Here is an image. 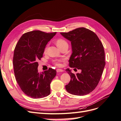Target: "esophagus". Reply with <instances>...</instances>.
<instances>
[{
    "mask_svg": "<svg viewBox=\"0 0 121 121\" xmlns=\"http://www.w3.org/2000/svg\"><path fill=\"white\" fill-rule=\"evenodd\" d=\"M64 71V70L63 69H56V72H58V73H59V72H63Z\"/></svg>",
    "mask_w": 121,
    "mask_h": 121,
    "instance_id": "1",
    "label": "esophagus"
}]
</instances>
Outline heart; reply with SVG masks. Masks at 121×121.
<instances>
[{"label": "heart", "mask_w": 121, "mask_h": 121, "mask_svg": "<svg viewBox=\"0 0 121 121\" xmlns=\"http://www.w3.org/2000/svg\"><path fill=\"white\" fill-rule=\"evenodd\" d=\"M56 43L57 45L60 48L61 47H62L63 46L65 45V44H68V43L67 42L65 41V40L63 39H58L56 40ZM47 49H48V46H46L45 49H44V52L46 53L47 52ZM63 60V59H59V60H55L54 61V63L57 66H60V62Z\"/></svg>", "instance_id": "b5f03b06"}]
</instances>
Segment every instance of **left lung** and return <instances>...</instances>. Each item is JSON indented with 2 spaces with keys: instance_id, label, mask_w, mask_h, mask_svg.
Returning <instances> with one entry per match:
<instances>
[{
  "instance_id": "obj_1",
  "label": "left lung",
  "mask_w": 121,
  "mask_h": 121,
  "mask_svg": "<svg viewBox=\"0 0 121 121\" xmlns=\"http://www.w3.org/2000/svg\"><path fill=\"white\" fill-rule=\"evenodd\" d=\"M60 34L71 42L73 52L69 60V67L81 70L75 75L71 69H66L71 80L65 89L75 95L89 94L98 85L105 66L103 45L93 32L84 27Z\"/></svg>"
}]
</instances>
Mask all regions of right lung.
<instances>
[{"mask_svg":"<svg viewBox=\"0 0 121 121\" xmlns=\"http://www.w3.org/2000/svg\"><path fill=\"white\" fill-rule=\"evenodd\" d=\"M56 32L45 33L39 30L24 34L14 50L13 65L17 82L23 92L32 98H41L50 93V83L56 72L49 68L38 72V60L43 56L48 43Z\"/></svg>","mask_w":121,"mask_h":121,"instance_id":"right-lung-1","label":"right lung"}]
</instances>
